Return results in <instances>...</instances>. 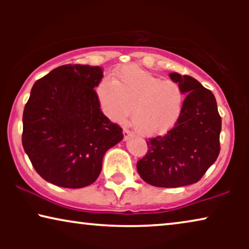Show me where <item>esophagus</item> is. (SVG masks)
<instances>
[{
  "label": "esophagus",
  "instance_id": "1",
  "mask_svg": "<svg viewBox=\"0 0 249 249\" xmlns=\"http://www.w3.org/2000/svg\"><path fill=\"white\" fill-rule=\"evenodd\" d=\"M122 132H124V141H127V139L131 136V131L129 130V129H125V128H124V131H122Z\"/></svg>",
  "mask_w": 249,
  "mask_h": 249
}]
</instances>
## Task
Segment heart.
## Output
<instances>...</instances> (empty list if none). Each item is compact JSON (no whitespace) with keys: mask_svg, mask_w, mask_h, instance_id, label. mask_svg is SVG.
Masks as SVG:
<instances>
[{"mask_svg":"<svg viewBox=\"0 0 249 249\" xmlns=\"http://www.w3.org/2000/svg\"><path fill=\"white\" fill-rule=\"evenodd\" d=\"M97 95L110 120L124 122L131 112L132 124L142 136L162 135L175 127L185 101L178 83L163 80L136 66L122 68L113 80H102Z\"/></svg>","mask_w":249,"mask_h":249,"instance_id":"1","label":"heart"}]
</instances>
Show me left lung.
<instances>
[{"label":"left lung","instance_id":"left-lung-1","mask_svg":"<svg viewBox=\"0 0 249 249\" xmlns=\"http://www.w3.org/2000/svg\"><path fill=\"white\" fill-rule=\"evenodd\" d=\"M187 96L179 120L163 136L147 142L148 151L137 162L141 178L149 185L177 188L205 175L220 153L221 117L212 91L190 76L171 72Z\"/></svg>","mask_w":249,"mask_h":249}]
</instances>
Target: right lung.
Returning <instances> with one entry per match:
<instances>
[{
    "label": "right lung",
    "instance_id": "1",
    "mask_svg": "<svg viewBox=\"0 0 249 249\" xmlns=\"http://www.w3.org/2000/svg\"><path fill=\"white\" fill-rule=\"evenodd\" d=\"M100 67L64 64L34 84L22 115V146L44 180L83 188L100 176L107 149L122 141L120 125L101 111Z\"/></svg>",
    "mask_w": 249,
    "mask_h": 249
}]
</instances>
